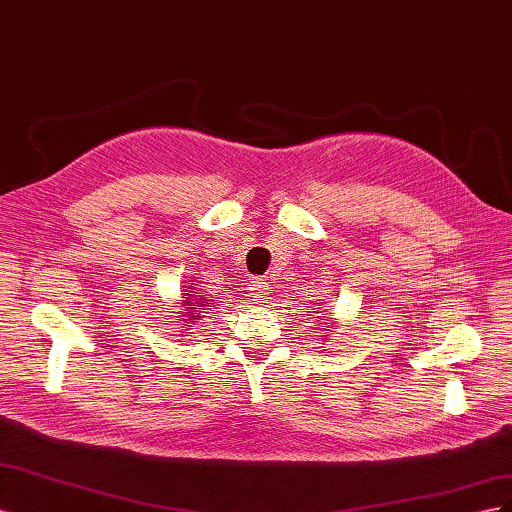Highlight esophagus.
Returning a JSON list of instances; mask_svg holds the SVG:
<instances>
[{
    "label": "esophagus",
    "mask_w": 512,
    "mask_h": 512,
    "mask_svg": "<svg viewBox=\"0 0 512 512\" xmlns=\"http://www.w3.org/2000/svg\"><path fill=\"white\" fill-rule=\"evenodd\" d=\"M269 290V282L267 280H262V277H256V280H252V284H250V297H252V301H256V303H262L267 299V292Z\"/></svg>",
    "instance_id": "esophagus-1"
}]
</instances>
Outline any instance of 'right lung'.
<instances>
[{
	"label": "right lung",
	"instance_id": "obj_1",
	"mask_svg": "<svg viewBox=\"0 0 512 512\" xmlns=\"http://www.w3.org/2000/svg\"><path fill=\"white\" fill-rule=\"evenodd\" d=\"M190 291L193 292L192 295L189 294ZM183 305H188V307H185V312H183V316H185L183 322H188L185 327H190L192 322L203 318V314H207V309L213 307V299H207L205 292H200L192 286L188 292L183 294Z\"/></svg>",
	"mask_w": 512,
	"mask_h": 512
}]
</instances>
